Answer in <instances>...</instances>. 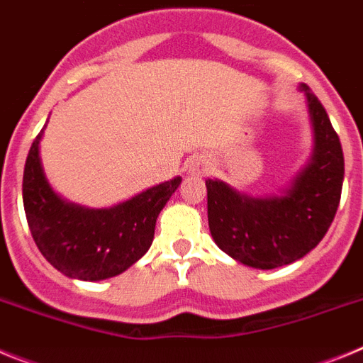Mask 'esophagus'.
Wrapping results in <instances>:
<instances>
[{
    "mask_svg": "<svg viewBox=\"0 0 363 363\" xmlns=\"http://www.w3.org/2000/svg\"><path fill=\"white\" fill-rule=\"evenodd\" d=\"M207 171H209V167H207V163L203 160H192L189 163V172H192V174H201V172Z\"/></svg>",
    "mask_w": 363,
    "mask_h": 363,
    "instance_id": "34e87169",
    "label": "esophagus"
}]
</instances>
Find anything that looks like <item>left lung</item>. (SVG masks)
<instances>
[{
    "label": "left lung",
    "mask_w": 363,
    "mask_h": 363,
    "mask_svg": "<svg viewBox=\"0 0 363 363\" xmlns=\"http://www.w3.org/2000/svg\"><path fill=\"white\" fill-rule=\"evenodd\" d=\"M313 154L280 194L252 198L221 179H205L211 236L221 251L255 269H277L303 258L335 220L344 184V152L318 98L306 83Z\"/></svg>",
    "instance_id": "8db88e82"
}]
</instances>
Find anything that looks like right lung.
Wrapping results in <instances>:
<instances>
[{"label":"right lung","mask_w":363,"mask_h":363,"mask_svg":"<svg viewBox=\"0 0 363 363\" xmlns=\"http://www.w3.org/2000/svg\"><path fill=\"white\" fill-rule=\"evenodd\" d=\"M45 127L32 142L23 171V207L32 238L45 259L74 280L99 281L121 274L149 251L158 214L182 178L107 209L72 203L45 176L40 156Z\"/></svg>","instance_id":"add662e5"}]
</instances>
